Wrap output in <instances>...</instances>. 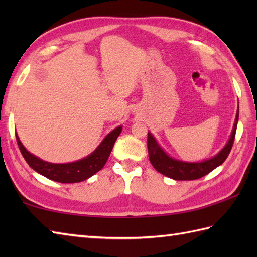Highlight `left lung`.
<instances>
[{"instance_id":"8db88e82","label":"left lung","mask_w":257,"mask_h":257,"mask_svg":"<svg viewBox=\"0 0 257 257\" xmlns=\"http://www.w3.org/2000/svg\"><path fill=\"white\" fill-rule=\"evenodd\" d=\"M237 121L238 108L232 134L226 145L223 147V149L219 154H216L214 157L210 158V159H206L201 162H188L174 159V158L169 156L161 148V146L158 144V141L152 136V134L148 133V144L147 145H148L149 160L151 165L154 166L158 172H160L163 176L171 178L173 180H195L204 177L205 174L210 173L212 170H214L215 168L221 166L225 161L232 149L234 138H235Z\"/></svg>"}]
</instances>
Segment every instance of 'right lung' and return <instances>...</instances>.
I'll use <instances>...</instances> for the list:
<instances>
[{
  "label": "right lung",
  "instance_id": "right-lung-1",
  "mask_svg": "<svg viewBox=\"0 0 257 257\" xmlns=\"http://www.w3.org/2000/svg\"><path fill=\"white\" fill-rule=\"evenodd\" d=\"M121 130V125L114 128L103 138L100 145L90 155L80 160L68 163H52L40 159L38 157L32 155L29 150H26L23 144L21 143L18 134H15V136L22 155H23L27 165L33 170H35L37 173L42 174L47 179L53 180V181L61 183H76L87 180L101 170L107 162L112 147Z\"/></svg>",
  "mask_w": 257,
  "mask_h": 257
}]
</instances>
